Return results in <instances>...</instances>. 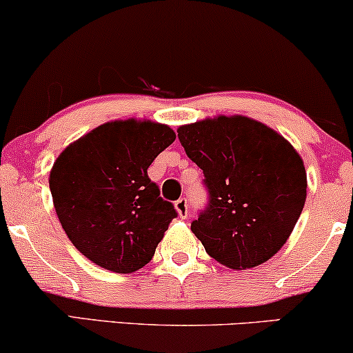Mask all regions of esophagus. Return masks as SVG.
Listing matches in <instances>:
<instances>
[{"label":"esophagus","mask_w":353,"mask_h":353,"mask_svg":"<svg viewBox=\"0 0 353 353\" xmlns=\"http://www.w3.org/2000/svg\"><path fill=\"white\" fill-rule=\"evenodd\" d=\"M174 208H176L177 215L181 218H187V213H189V203H187L185 199H179L176 203H174Z\"/></svg>","instance_id":"obj_1"}]
</instances>
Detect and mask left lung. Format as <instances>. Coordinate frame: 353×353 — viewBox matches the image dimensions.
Listing matches in <instances>:
<instances>
[{
    "label": "left lung",
    "instance_id": "left-lung-1",
    "mask_svg": "<svg viewBox=\"0 0 353 353\" xmlns=\"http://www.w3.org/2000/svg\"><path fill=\"white\" fill-rule=\"evenodd\" d=\"M177 137L210 194L192 233L230 269L264 264L287 243L305 207L301 156L274 128L244 115L181 125Z\"/></svg>",
    "mask_w": 353,
    "mask_h": 353
}]
</instances>
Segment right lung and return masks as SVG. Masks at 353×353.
<instances>
[{
  "mask_svg": "<svg viewBox=\"0 0 353 353\" xmlns=\"http://www.w3.org/2000/svg\"><path fill=\"white\" fill-rule=\"evenodd\" d=\"M176 140L153 120H112L66 146L48 177L53 207L73 246L96 265L132 274L148 264L177 216L148 168Z\"/></svg>",
  "mask_w": 353,
  "mask_h": 353,
  "instance_id": "1",
  "label": "right lung"
}]
</instances>
